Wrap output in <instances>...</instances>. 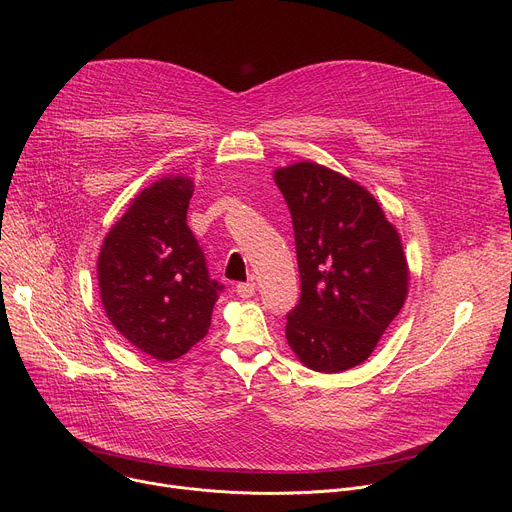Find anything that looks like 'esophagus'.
Returning a JSON list of instances; mask_svg holds the SVG:
<instances>
[{"instance_id": "34e87169", "label": "esophagus", "mask_w": 512, "mask_h": 512, "mask_svg": "<svg viewBox=\"0 0 512 512\" xmlns=\"http://www.w3.org/2000/svg\"><path fill=\"white\" fill-rule=\"evenodd\" d=\"M235 291H237V296H241V298H251L255 294V283H249V281L239 283Z\"/></svg>"}]
</instances>
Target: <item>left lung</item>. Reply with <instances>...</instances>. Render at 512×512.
Here are the masks:
<instances>
[{
	"instance_id": "8db88e82",
	"label": "left lung",
	"mask_w": 512,
	"mask_h": 512,
	"mask_svg": "<svg viewBox=\"0 0 512 512\" xmlns=\"http://www.w3.org/2000/svg\"><path fill=\"white\" fill-rule=\"evenodd\" d=\"M294 223L302 298L285 338L308 369L342 373L367 360L403 308L409 265L379 200L316 162L273 172Z\"/></svg>"
}]
</instances>
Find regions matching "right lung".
<instances>
[{
  "label": "right lung",
  "instance_id": "obj_1",
  "mask_svg": "<svg viewBox=\"0 0 512 512\" xmlns=\"http://www.w3.org/2000/svg\"><path fill=\"white\" fill-rule=\"evenodd\" d=\"M192 178L164 176L143 188L103 239L97 273L115 330L141 352L170 362L200 342L223 287L208 277L186 225Z\"/></svg>",
  "mask_w": 512,
  "mask_h": 512
}]
</instances>
